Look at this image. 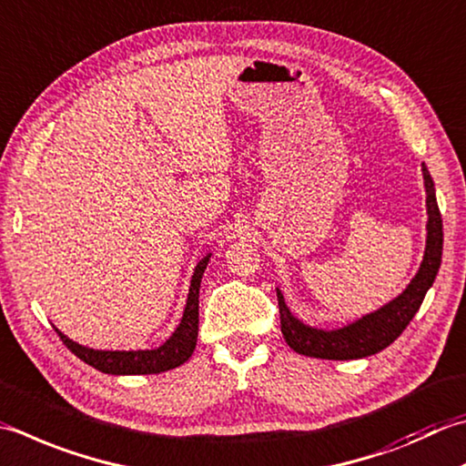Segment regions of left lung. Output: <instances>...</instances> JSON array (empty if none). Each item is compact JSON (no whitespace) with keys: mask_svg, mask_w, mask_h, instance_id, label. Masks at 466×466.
I'll list each match as a JSON object with an SVG mask.
<instances>
[{"mask_svg":"<svg viewBox=\"0 0 466 466\" xmlns=\"http://www.w3.org/2000/svg\"><path fill=\"white\" fill-rule=\"evenodd\" d=\"M424 186H426V206H428V240L422 267L418 270L414 280L398 299L390 305L381 307L380 311L366 315L360 321H355L343 329L337 331H321L311 329L290 315L285 305L280 290L279 297V313H280V331L285 335L287 343L300 355L319 360H360L368 355L386 350L391 341H396L402 331L412 321L426 290L432 287L436 272L441 268L442 258V218L439 204H436L434 181L426 167Z\"/></svg>","mask_w":466,"mask_h":466,"instance_id":"8db88e82","label":"left lung"}]
</instances>
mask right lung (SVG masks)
Masks as SVG:
<instances>
[{"mask_svg":"<svg viewBox=\"0 0 466 466\" xmlns=\"http://www.w3.org/2000/svg\"><path fill=\"white\" fill-rule=\"evenodd\" d=\"M209 257L199 260L196 267L194 279H191L189 297L186 305V313L177 331L161 345L159 350L151 351H95L82 345L70 341L66 335H62L58 329L62 343L80 358L88 366H93L98 371L113 373V376H145V373H161L181 366L189 360V355L196 350L198 339V323H199V282L206 270Z\"/></svg>","mask_w":466,"mask_h":466,"instance_id":"1","label":"right lung"}]
</instances>
